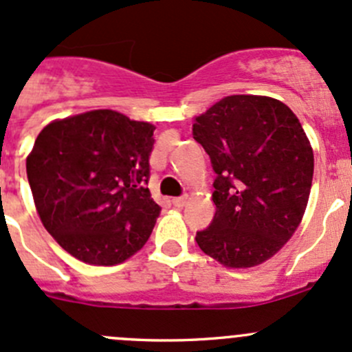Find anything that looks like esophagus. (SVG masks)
Instances as JSON below:
<instances>
[{
    "label": "esophagus",
    "mask_w": 352,
    "mask_h": 352,
    "mask_svg": "<svg viewBox=\"0 0 352 352\" xmlns=\"http://www.w3.org/2000/svg\"><path fill=\"white\" fill-rule=\"evenodd\" d=\"M187 202H189V197L187 196H184V197H175V199H172V204L175 206V208H179V209H182L184 206L187 204Z\"/></svg>",
    "instance_id": "esophagus-1"
}]
</instances>
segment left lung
<instances>
[{
  "instance_id": "8db88e82",
  "label": "left lung",
  "mask_w": 352,
  "mask_h": 352,
  "mask_svg": "<svg viewBox=\"0 0 352 352\" xmlns=\"http://www.w3.org/2000/svg\"><path fill=\"white\" fill-rule=\"evenodd\" d=\"M216 172L214 219L196 242L225 267L269 261L303 219L314 150L293 110L264 95H230L192 124Z\"/></svg>"
}]
</instances>
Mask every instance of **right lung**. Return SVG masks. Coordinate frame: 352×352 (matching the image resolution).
I'll use <instances>...</instances> for the list:
<instances>
[{"label": "right lung", "mask_w": 352, "mask_h": 352, "mask_svg": "<svg viewBox=\"0 0 352 352\" xmlns=\"http://www.w3.org/2000/svg\"><path fill=\"white\" fill-rule=\"evenodd\" d=\"M155 126L110 109L56 119L27 156L42 225L67 254L116 265L148 242L158 204L150 179Z\"/></svg>", "instance_id": "add662e5"}]
</instances>
